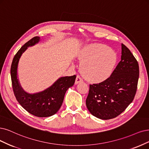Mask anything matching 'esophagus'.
Returning <instances> with one entry per match:
<instances>
[{
  "mask_svg": "<svg viewBox=\"0 0 149 149\" xmlns=\"http://www.w3.org/2000/svg\"><path fill=\"white\" fill-rule=\"evenodd\" d=\"M83 81V79L81 78V77L80 75H77L75 79V84H78L79 83H81V82Z\"/></svg>",
  "mask_w": 149,
  "mask_h": 149,
  "instance_id": "obj_1",
  "label": "esophagus"
}]
</instances>
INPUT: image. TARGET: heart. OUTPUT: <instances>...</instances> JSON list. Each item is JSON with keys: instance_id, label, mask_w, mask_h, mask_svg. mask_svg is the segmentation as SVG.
Returning a JSON list of instances; mask_svg holds the SVG:
<instances>
[{"instance_id": "1", "label": "heart", "mask_w": 149, "mask_h": 149, "mask_svg": "<svg viewBox=\"0 0 149 149\" xmlns=\"http://www.w3.org/2000/svg\"><path fill=\"white\" fill-rule=\"evenodd\" d=\"M81 72L89 81L105 80L112 74L117 64V55L112 49L101 44L86 47L79 56Z\"/></svg>"}]
</instances>
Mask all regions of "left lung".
I'll return each instance as SVG.
<instances>
[{
  "label": "left lung",
  "instance_id": "left-lung-1",
  "mask_svg": "<svg viewBox=\"0 0 149 149\" xmlns=\"http://www.w3.org/2000/svg\"><path fill=\"white\" fill-rule=\"evenodd\" d=\"M139 75L138 63L122 43L121 61L111 75L101 83L90 85L86 100L90 112L102 120L117 117L133 101Z\"/></svg>",
  "mask_w": 149,
  "mask_h": 149
}]
</instances>
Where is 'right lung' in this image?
<instances>
[{
    "mask_svg": "<svg viewBox=\"0 0 149 149\" xmlns=\"http://www.w3.org/2000/svg\"><path fill=\"white\" fill-rule=\"evenodd\" d=\"M40 40L34 37L26 42L16 53L11 65V79L16 100L26 111L38 117H47L56 113L61 106L65 93L75 83L76 75L63 77L57 80L47 89L34 94L25 92L17 79V69L19 58L28 47L34 45Z\"/></svg>",
    "mask_w": 149,
    "mask_h": 149,
    "instance_id": "1",
    "label": "right lung"
}]
</instances>
